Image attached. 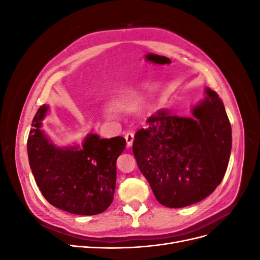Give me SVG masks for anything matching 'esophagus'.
Returning a JSON list of instances; mask_svg holds the SVG:
<instances>
[{
    "label": "esophagus",
    "mask_w": 260,
    "mask_h": 260,
    "mask_svg": "<svg viewBox=\"0 0 260 260\" xmlns=\"http://www.w3.org/2000/svg\"><path fill=\"white\" fill-rule=\"evenodd\" d=\"M124 138H125V141H127V145L131 146L133 143V140H135V135H133L132 132H128V133H125Z\"/></svg>",
    "instance_id": "esophagus-1"
}]
</instances>
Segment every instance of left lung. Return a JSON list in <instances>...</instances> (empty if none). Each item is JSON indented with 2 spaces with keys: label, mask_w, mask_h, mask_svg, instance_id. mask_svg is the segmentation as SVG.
I'll return each instance as SVG.
<instances>
[{
  "label": "left lung",
  "mask_w": 260,
  "mask_h": 260,
  "mask_svg": "<svg viewBox=\"0 0 260 260\" xmlns=\"http://www.w3.org/2000/svg\"><path fill=\"white\" fill-rule=\"evenodd\" d=\"M192 117L159 109L136 132L132 151L156 200L169 208L193 205L221 183L229 164L232 131L218 94L191 108Z\"/></svg>",
  "instance_id": "1"
}]
</instances>
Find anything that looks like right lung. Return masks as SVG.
<instances>
[{"label":"right lung","instance_id":"add662e5","mask_svg":"<svg viewBox=\"0 0 260 260\" xmlns=\"http://www.w3.org/2000/svg\"><path fill=\"white\" fill-rule=\"evenodd\" d=\"M49 109L46 104L38 109L27 143L36 182L55 207L75 215L101 214L114 200L116 160L125 148V140L89 133L81 144L58 146L42 129Z\"/></svg>","mask_w":260,"mask_h":260}]
</instances>
